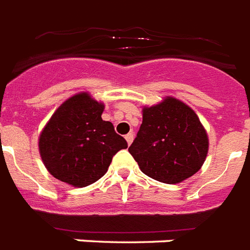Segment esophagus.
<instances>
[{"label": "esophagus", "instance_id": "obj_1", "mask_svg": "<svg viewBox=\"0 0 250 250\" xmlns=\"http://www.w3.org/2000/svg\"><path fill=\"white\" fill-rule=\"evenodd\" d=\"M125 139H126V142H127V146H130L131 142H133V139H134V135H133V133H129L127 135H125Z\"/></svg>", "mask_w": 250, "mask_h": 250}]
</instances>
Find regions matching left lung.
Masks as SVG:
<instances>
[{"label": "left lung", "instance_id": "1", "mask_svg": "<svg viewBox=\"0 0 250 250\" xmlns=\"http://www.w3.org/2000/svg\"><path fill=\"white\" fill-rule=\"evenodd\" d=\"M141 129L129 152L146 175L177 185L200 170L209 138L199 116L174 97L142 109Z\"/></svg>", "mask_w": 250, "mask_h": 250}]
</instances>
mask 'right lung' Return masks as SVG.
I'll list each match as a JSON object with an SVG mask.
<instances>
[{
  "label": "right lung",
  "instance_id": "right-lung-1",
  "mask_svg": "<svg viewBox=\"0 0 250 250\" xmlns=\"http://www.w3.org/2000/svg\"><path fill=\"white\" fill-rule=\"evenodd\" d=\"M104 103L87 91L64 101L43 126L39 151L54 178L73 187H86L107 173L112 157L127 148L112 123L102 120Z\"/></svg>",
  "mask_w": 250,
  "mask_h": 250
}]
</instances>
